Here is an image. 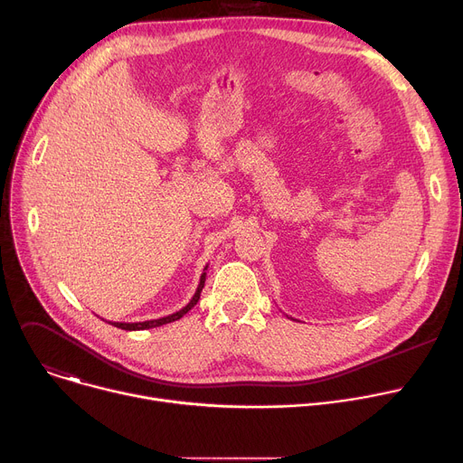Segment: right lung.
<instances>
[{"mask_svg": "<svg viewBox=\"0 0 463 463\" xmlns=\"http://www.w3.org/2000/svg\"><path fill=\"white\" fill-rule=\"evenodd\" d=\"M206 269H208V266H204V269H203V273H201V279H199V284H197V289H195V293H194V298H192L190 303H188L186 307H183L179 312L170 314V316H165V317H160V319L142 321V323H110V325L118 326V328H123V330H146V328H155V326H160V325H165V323H172V321L181 319L184 314H188V312L197 305V301H199V298H201V289H203V286H204V279H206V273H204V271H206Z\"/></svg>", "mask_w": 463, "mask_h": 463, "instance_id": "add662e5", "label": "right lung"}]
</instances>
